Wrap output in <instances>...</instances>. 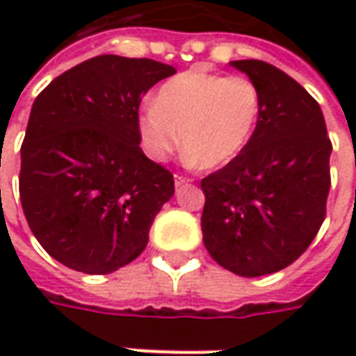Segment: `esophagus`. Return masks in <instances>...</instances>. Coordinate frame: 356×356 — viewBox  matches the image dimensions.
I'll list each match as a JSON object with an SVG mask.
<instances>
[{"label":"esophagus","mask_w":356,"mask_h":356,"mask_svg":"<svg viewBox=\"0 0 356 356\" xmlns=\"http://www.w3.org/2000/svg\"><path fill=\"white\" fill-rule=\"evenodd\" d=\"M174 182H176V186H184V184H188V182H192V180H190V178H186V176L176 174V176H174Z\"/></svg>","instance_id":"34e87169"}]
</instances>
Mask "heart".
I'll return each mask as SVG.
<instances>
[{
	"mask_svg": "<svg viewBox=\"0 0 356 356\" xmlns=\"http://www.w3.org/2000/svg\"><path fill=\"white\" fill-rule=\"evenodd\" d=\"M261 117L252 79L190 69L166 81L138 115L146 156L164 162L178 148L202 168L226 166L250 144Z\"/></svg>",
	"mask_w": 356,
	"mask_h": 356,
	"instance_id": "1",
	"label": "heart"
}]
</instances>
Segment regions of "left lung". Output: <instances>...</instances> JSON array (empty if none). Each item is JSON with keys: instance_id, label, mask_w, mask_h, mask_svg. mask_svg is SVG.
Wrapping results in <instances>:
<instances>
[{"instance_id": "left-lung-1", "label": "left lung", "mask_w": 356, "mask_h": 356, "mask_svg": "<svg viewBox=\"0 0 356 356\" xmlns=\"http://www.w3.org/2000/svg\"><path fill=\"white\" fill-rule=\"evenodd\" d=\"M261 92L250 144L202 180L204 245L241 277L291 266L317 236L331 188V140L319 103L295 79L257 59L232 61Z\"/></svg>"}]
</instances>
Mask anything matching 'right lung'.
<instances>
[{"mask_svg": "<svg viewBox=\"0 0 356 356\" xmlns=\"http://www.w3.org/2000/svg\"><path fill=\"white\" fill-rule=\"evenodd\" d=\"M176 69L99 55L35 99L21 144L19 198L43 250L63 266L106 275L144 252L174 196V176L144 156L143 95Z\"/></svg>", "mask_w": 356, "mask_h": 356, "instance_id": "right-lung-1", "label": "right lung"}]
</instances>
